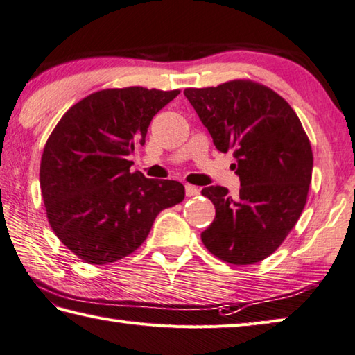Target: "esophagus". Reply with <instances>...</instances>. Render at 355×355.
Wrapping results in <instances>:
<instances>
[{
    "label": "esophagus",
    "instance_id": "esophagus-1",
    "mask_svg": "<svg viewBox=\"0 0 355 355\" xmlns=\"http://www.w3.org/2000/svg\"><path fill=\"white\" fill-rule=\"evenodd\" d=\"M184 192H186V197H196L200 193V189L196 186H191V184H186L184 186Z\"/></svg>",
    "mask_w": 355,
    "mask_h": 355
}]
</instances>
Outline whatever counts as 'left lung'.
<instances>
[{
  "label": "left lung",
  "mask_w": 355,
  "mask_h": 355,
  "mask_svg": "<svg viewBox=\"0 0 355 355\" xmlns=\"http://www.w3.org/2000/svg\"><path fill=\"white\" fill-rule=\"evenodd\" d=\"M215 148L234 152L239 197L223 186L201 193L215 206V218L201 241L231 265H254L277 251L306 205L312 149L294 109L282 96L251 80L184 90Z\"/></svg>",
  "instance_id": "left-lung-1"
}]
</instances>
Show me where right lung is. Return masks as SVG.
<instances>
[{
  "label": "right lung",
  "instance_id": "right-lung-1",
  "mask_svg": "<svg viewBox=\"0 0 355 355\" xmlns=\"http://www.w3.org/2000/svg\"><path fill=\"white\" fill-rule=\"evenodd\" d=\"M180 90L103 89L61 116L40 166L49 225L90 265H107L143 245L157 215L182 203L184 186L130 172L152 118Z\"/></svg>",
  "mask_w": 355,
  "mask_h": 355
}]
</instances>
